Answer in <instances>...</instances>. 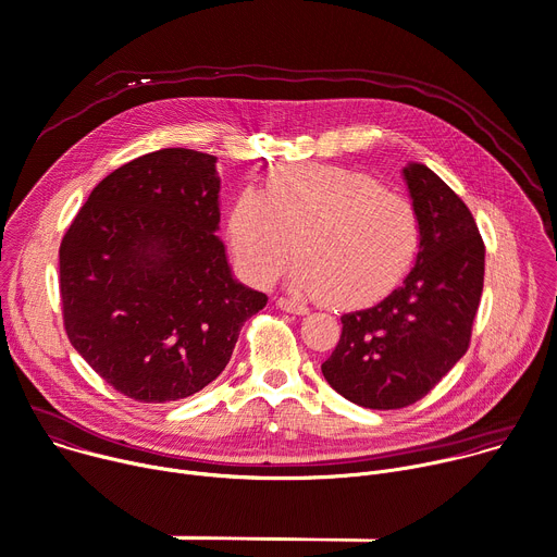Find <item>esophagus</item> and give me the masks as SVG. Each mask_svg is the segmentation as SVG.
<instances>
[{"mask_svg":"<svg viewBox=\"0 0 557 557\" xmlns=\"http://www.w3.org/2000/svg\"><path fill=\"white\" fill-rule=\"evenodd\" d=\"M275 305H277L282 311L293 313V315H305V313H309V307H307V305H301V301L290 299V297H277Z\"/></svg>","mask_w":557,"mask_h":557,"instance_id":"34e87169","label":"esophagus"}]
</instances>
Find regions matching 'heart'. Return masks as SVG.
<instances>
[{
  "mask_svg": "<svg viewBox=\"0 0 557 557\" xmlns=\"http://www.w3.org/2000/svg\"><path fill=\"white\" fill-rule=\"evenodd\" d=\"M420 239L411 199L337 166L275 169L262 193H239L228 213V246L248 282H275L295 250L293 286L342 305L391 290L411 269Z\"/></svg>",
  "mask_w": 557,
  "mask_h": 557,
  "instance_id": "b5f03b06",
  "label": "heart"
}]
</instances>
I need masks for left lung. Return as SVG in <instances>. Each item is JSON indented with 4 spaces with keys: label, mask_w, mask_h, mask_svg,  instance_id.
Masks as SVG:
<instances>
[{
    "label": "left lung",
    "mask_w": 557,
    "mask_h": 557,
    "mask_svg": "<svg viewBox=\"0 0 557 557\" xmlns=\"http://www.w3.org/2000/svg\"><path fill=\"white\" fill-rule=\"evenodd\" d=\"M404 177L422 228L416 267L380 305L342 315L322 364L339 395L377 411L416 404L465 356L484 286V242L460 195L424 164Z\"/></svg>",
    "instance_id": "8db88e82"
}]
</instances>
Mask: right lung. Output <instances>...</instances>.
Listing matches in <instances>:
<instances>
[{
	"instance_id": "right-lung-1",
	"label": "right lung",
	"mask_w": 557,
	"mask_h": 557,
	"mask_svg": "<svg viewBox=\"0 0 557 557\" xmlns=\"http://www.w3.org/2000/svg\"><path fill=\"white\" fill-rule=\"evenodd\" d=\"M215 156L162 148L99 182L60 244L64 329L88 367L146 404L188 397L228 364L269 297L231 275Z\"/></svg>"
}]
</instances>
